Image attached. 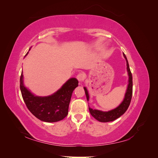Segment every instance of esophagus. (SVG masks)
Segmentation results:
<instances>
[{
	"instance_id": "obj_1",
	"label": "esophagus",
	"mask_w": 158,
	"mask_h": 158,
	"mask_svg": "<svg viewBox=\"0 0 158 158\" xmlns=\"http://www.w3.org/2000/svg\"><path fill=\"white\" fill-rule=\"evenodd\" d=\"M76 78L78 79L79 82H82V81L85 79V75L83 73H79L77 76H76Z\"/></svg>"
}]
</instances>
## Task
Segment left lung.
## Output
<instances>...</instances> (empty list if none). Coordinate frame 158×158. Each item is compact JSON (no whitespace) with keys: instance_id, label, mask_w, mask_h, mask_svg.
Segmentation results:
<instances>
[{"instance_id":"obj_1","label":"left lung","mask_w":158,"mask_h":158,"mask_svg":"<svg viewBox=\"0 0 158 158\" xmlns=\"http://www.w3.org/2000/svg\"><path fill=\"white\" fill-rule=\"evenodd\" d=\"M123 56L127 62V70L128 75V83L127 85V88L126 93L125 95V98H124L123 101L119 106L114 108L112 110H110L108 111H100L98 109H93L89 107V113L92 114V117H94L96 120L99 121V122L102 123H107L111 122L115 120V119L120 117L121 115L126 112L128 107H129V105L131 103L132 95V76L131 72L129 68L128 62L127 60L126 55L123 53ZM85 95H86V98L88 101H89V94L88 92V89L85 87H84Z\"/></svg>"}]
</instances>
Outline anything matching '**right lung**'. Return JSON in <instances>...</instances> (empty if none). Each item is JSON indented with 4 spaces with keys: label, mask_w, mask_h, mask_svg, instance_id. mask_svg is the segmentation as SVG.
<instances>
[{
    "label": "right lung",
    "mask_w": 158,
    "mask_h": 158,
    "mask_svg": "<svg viewBox=\"0 0 158 158\" xmlns=\"http://www.w3.org/2000/svg\"><path fill=\"white\" fill-rule=\"evenodd\" d=\"M20 82L22 98L27 109L38 119L47 123L59 121L67 116L72 94L78 85V80L71 78L52 95L37 96L24 85L23 72Z\"/></svg>",
    "instance_id": "right-lung-1"
}]
</instances>
